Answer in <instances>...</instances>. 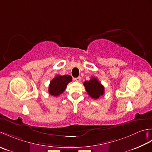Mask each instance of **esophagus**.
Wrapping results in <instances>:
<instances>
[{
	"instance_id": "1",
	"label": "esophagus",
	"mask_w": 152,
	"mask_h": 152,
	"mask_svg": "<svg viewBox=\"0 0 152 152\" xmlns=\"http://www.w3.org/2000/svg\"><path fill=\"white\" fill-rule=\"evenodd\" d=\"M74 80H75V81H77V82H79L80 80V77H77V78H75V79H74Z\"/></svg>"
}]
</instances>
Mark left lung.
<instances>
[{"label":"left lung","instance_id":"left-lung-1","mask_svg":"<svg viewBox=\"0 0 152 152\" xmlns=\"http://www.w3.org/2000/svg\"><path fill=\"white\" fill-rule=\"evenodd\" d=\"M83 85L88 94L95 100L104 94V86L96 77H92L91 80H86Z\"/></svg>","mask_w":152,"mask_h":152}]
</instances>
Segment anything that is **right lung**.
Masks as SVG:
<instances>
[{
    "label": "right lung",
    "mask_w": 152,
    "mask_h": 152,
    "mask_svg": "<svg viewBox=\"0 0 152 152\" xmlns=\"http://www.w3.org/2000/svg\"><path fill=\"white\" fill-rule=\"evenodd\" d=\"M72 80V77L70 75H66L61 76L57 75L52 79L49 85V94L54 96H58L63 93L66 90L68 83Z\"/></svg>",
    "instance_id": "add662e5"
}]
</instances>
